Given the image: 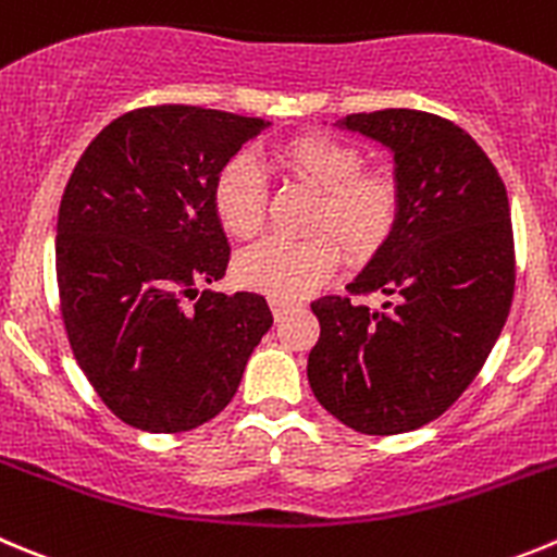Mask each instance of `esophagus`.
Returning a JSON list of instances; mask_svg holds the SVG:
<instances>
[{
    "label": "esophagus",
    "instance_id": "34e87169",
    "mask_svg": "<svg viewBox=\"0 0 557 557\" xmlns=\"http://www.w3.org/2000/svg\"><path fill=\"white\" fill-rule=\"evenodd\" d=\"M269 305H272V313L280 319V315L288 313V310H294L299 302H296V299H285V296H272V299H269Z\"/></svg>",
    "mask_w": 557,
    "mask_h": 557
}]
</instances>
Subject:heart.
<instances>
[{
    "instance_id": "obj_1",
    "label": "heart",
    "mask_w": 557,
    "mask_h": 557,
    "mask_svg": "<svg viewBox=\"0 0 557 557\" xmlns=\"http://www.w3.org/2000/svg\"><path fill=\"white\" fill-rule=\"evenodd\" d=\"M277 168L315 191L305 238L272 236L236 258V277L269 296L313 294L335 274L343 258L355 267L382 252L401 220V186L389 173L366 170L360 148L332 137L285 139L274 148ZM211 206L231 236L252 238L267 225L269 184L258 161L236 153L216 170Z\"/></svg>"
}]
</instances>
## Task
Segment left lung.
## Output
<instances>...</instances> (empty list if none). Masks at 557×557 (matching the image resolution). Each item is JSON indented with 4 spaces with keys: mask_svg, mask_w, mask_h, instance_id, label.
I'll use <instances>...</instances> for the list:
<instances>
[{
    "mask_svg": "<svg viewBox=\"0 0 557 557\" xmlns=\"http://www.w3.org/2000/svg\"><path fill=\"white\" fill-rule=\"evenodd\" d=\"M343 126L393 150L401 220L349 285L382 293V309L335 294L310 305L321 335L308 379L343 425L404 434L440 418L500 337L517 280L511 208L490 156L448 117L379 109Z\"/></svg>",
    "mask_w": 557,
    "mask_h": 557,
    "instance_id": "1",
    "label": "left lung"
}]
</instances>
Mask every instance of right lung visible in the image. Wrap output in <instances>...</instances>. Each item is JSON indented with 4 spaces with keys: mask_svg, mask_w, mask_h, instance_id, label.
<instances>
[{
    "mask_svg": "<svg viewBox=\"0 0 557 557\" xmlns=\"http://www.w3.org/2000/svg\"><path fill=\"white\" fill-rule=\"evenodd\" d=\"M261 117L156 103L121 114L76 161L57 216L67 343L109 412L178 434L222 412L272 326L261 294L200 292L231 244L211 206L216 170Z\"/></svg>",
    "mask_w": 557,
    "mask_h": 557,
    "instance_id": "obj_1",
    "label": "right lung"
}]
</instances>
